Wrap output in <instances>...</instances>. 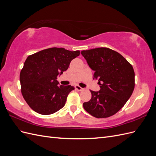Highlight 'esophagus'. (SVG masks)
Instances as JSON below:
<instances>
[{
	"instance_id": "esophagus-1",
	"label": "esophagus",
	"mask_w": 156,
	"mask_h": 156,
	"mask_svg": "<svg viewBox=\"0 0 156 156\" xmlns=\"http://www.w3.org/2000/svg\"><path fill=\"white\" fill-rule=\"evenodd\" d=\"M75 89H76L77 90H78V91H82V90H84V88H81V87H79V85H76V86L75 87Z\"/></svg>"
}]
</instances>
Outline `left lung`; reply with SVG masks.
I'll list each match as a JSON object with an SVG mask.
<instances>
[{"label":"left lung","instance_id":"left-lung-1","mask_svg":"<svg viewBox=\"0 0 156 156\" xmlns=\"http://www.w3.org/2000/svg\"><path fill=\"white\" fill-rule=\"evenodd\" d=\"M81 53L100 85L99 91L90 90L92 98L83 103L84 108L98 119L114 115L124 107L133 92V67L120 53L107 48L84 50Z\"/></svg>","mask_w":156,"mask_h":156}]
</instances>
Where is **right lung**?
Here are the masks:
<instances>
[{
  "label": "right lung",
  "instance_id": "right-lung-1",
  "mask_svg": "<svg viewBox=\"0 0 156 156\" xmlns=\"http://www.w3.org/2000/svg\"><path fill=\"white\" fill-rule=\"evenodd\" d=\"M79 51L53 48L29 56L20 73L22 95L33 111L48 115L66 104L74 87L59 85L58 76L66 71Z\"/></svg>",
  "mask_w": 156,
  "mask_h": 156
}]
</instances>
